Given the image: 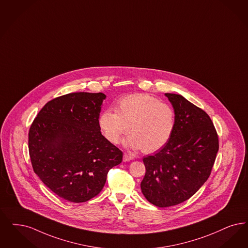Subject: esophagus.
Here are the masks:
<instances>
[{
  "instance_id": "34e87169",
  "label": "esophagus",
  "mask_w": 248,
  "mask_h": 248,
  "mask_svg": "<svg viewBox=\"0 0 248 248\" xmlns=\"http://www.w3.org/2000/svg\"><path fill=\"white\" fill-rule=\"evenodd\" d=\"M132 159H134V157H133V156L128 155V154H126V153H124V154L123 160H124V162H126V161H130V160H132Z\"/></svg>"
}]
</instances>
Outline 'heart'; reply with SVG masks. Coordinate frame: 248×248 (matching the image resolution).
<instances>
[{"label":"heart","mask_w":248,"mask_h":248,"mask_svg":"<svg viewBox=\"0 0 248 248\" xmlns=\"http://www.w3.org/2000/svg\"><path fill=\"white\" fill-rule=\"evenodd\" d=\"M99 128L111 144H118L124 136L129 149L156 152L168 144L175 126V112L170 105L149 94L129 95L120 99L114 109H106L99 117Z\"/></svg>","instance_id":"1"}]
</instances>
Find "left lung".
<instances>
[{"instance_id":"left-lung-1","label":"left lung","mask_w":248,"mask_h":248,"mask_svg":"<svg viewBox=\"0 0 248 248\" xmlns=\"http://www.w3.org/2000/svg\"><path fill=\"white\" fill-rule=\"evenodd\" d=\"M175 112L176 126L168 144L143 158L141 191L151 204L167 208L198 192L208 180L218 150L217 132L208 114L182 95L165 93Z\"/></svg>"}]
</instances>
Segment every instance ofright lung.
<instances>
[{"label": "right lung", "mask_w": 248, "mask_h": 248, "mask_svg": "<svg viewBox=\"0 0 248 248\" xmlns=\"http://www.w3.org/2000/svg\"><path fill=\"white\" fill-rule=\"evenodd\" d=\"M103 93L76 92L53 99L40 109L29 133L32 167L60 198L81 203L102 190L123 152L100 132Z\"/></svg>", "instance_id": "1"}]
</instances>
